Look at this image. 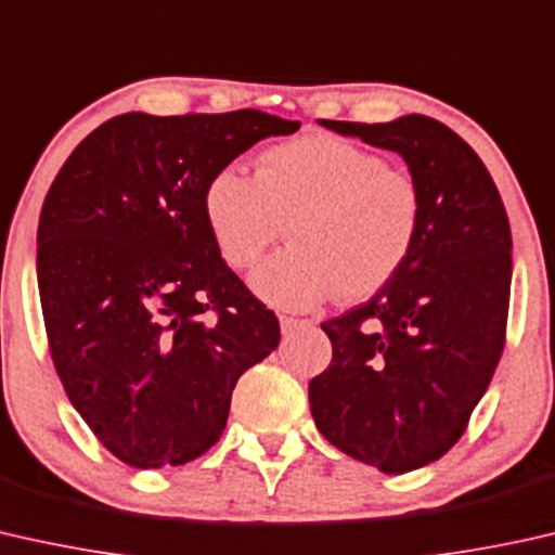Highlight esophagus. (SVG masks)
I'll return each mask as SVG.
<instances>
[{
  "label": "esophagus",
  "mask_w": 555,
  "mask_h": 555,
  "mask_svg": "<svg viewBox=\"0 0 555 555\" xmlns=\"http://www.w3.org/2000/svg\"><path fill=\"white\" fill-rule=\"evenodd\" d=\"M302 325H312V320L308 318H293V315H280V331H283V335H293L297 327Z\"/></svg>",
  "instance_id": "obj_1"
}]
</instances>
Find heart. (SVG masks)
Wrapping results in <instances>:
<instances>
[{
	"mask_svg": "<svg viewBox=\"0 0 555 555\" xmlns=\"http://www.w3.org/2000/svg\"><path fill=\"white\" fill-rule=\"evenodd\" d=\"M205 220L222 260L250 270L283 235L291 243L253 275L262 300L315 308L340 291L365 300L411 258L423 197L405 170L333 134H305L264 150L255 178L222 167L205 188Z\"/></svg>",
	"mask_w": 555,
	"mask_h": 555,
	"instance_id": "obj_1",
	"label": "heart"
}]
</instances>
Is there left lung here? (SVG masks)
Masks as SVG:
<instances>
[{"instance_id":"left-lung-1","label":"left lung","mask_w":555,"mask_h":555,"mask_svg":"<svg viewBox=\"0 0 555 555\" xmlns=\"http://www.w3.org/2000/svg\"><path fill=\"white\" fill-rule=\"evenodd\" d=\"M392 150L423 197L411 258L371 300L323 323L333 360L310 380L318 430L345 455L400 476L468 428L505 345L511 224L480 157L438 119H320Z\"/></svg>"}]
</instances>
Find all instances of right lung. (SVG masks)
I'll list each match as a JSON object with an SVG mask.
<instances>
[{"label":"right lung","mask_w":555,"mask_h":555,"mask_svg":"<svg viewBox=\"0 0 555 555\" xmlns=\"http://www.w3.org/2000/svg\"><path fill=\"white\" fill-rule=\"evenodd\" d=\"M300 122L260 109L127 112L77 144L47 192L37 280L52 363L100 443L132 468L195 461L280 323L228 262L205 188Z\"/></svg>","instance_id":"1"}]
</instances>
